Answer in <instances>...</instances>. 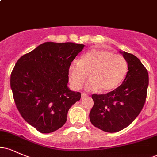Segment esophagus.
<instances>
[{
    "mask_svg": "<svg viewBox=\"0 0 157 157\" xmlns=\"http://www.w3.org/2000/svg\"><path fill=\"white\" fill-rule=\"evenodd\" d=\"M88 96V94L86 93V92H82V94H81V97H82V98H83V97Z\"/></svg>",
    "mask_w": 157,
    "mask_h": 157,
    "instance_id": "1",
    "label": "esophagus"
}]
</instances>
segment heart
I'll use <instances>...</instances> for the list:
<instances>
[{"instance_id":"b5f03b06","label":"heart","mask_w":157,"mask_h":157,"mask_svg":"<svg viewBox=\"0 0 157 157\" xmlns=\"http://www.w3.org/2000/svg\"><path fill=\"white\" fill-rule=\"evenodd\" d=\"M128 72V63L123 56L105 49H91L74 60L68 66V79L75 89H80L88 76L91 78L86 88L91 91L100 89L109 92L117 88Z\"/></svg>"}]
</instances>
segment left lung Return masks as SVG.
<instances>
[{"mask_svg":"<svg viewBox=\"0 0 157 157\" xmlns=\"http://www.w3.org/2000/svg\"><path fill=\"white\" fill-rule=\"evenodd\" d=\"M128 63V72L123 82L112 91L92 94L94 105L90 121L105 132L114 133L132 122L145 105L148 86V73L136 56L120 52Z\"/></svg>","mask_w":157,"mask_h":157,"instance_id":"8db88e82","label":"left lung"}]
</instances>
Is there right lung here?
I'll list each match as a JSON object with an SVG mask.
<instances>
[{
	"label": "right lung",
	"mask_w": 157,
	"mask_h": 157,
	"mask_svg": "<svg viewBox=\"0 0 157 157\" xmlns=\"http://www.w3.org/2000/svg\"><path fill=\"white\" fill-rule=\"evenodd\" d=\"M84 45L46 42L23 55L11 73L16 107L26 121L43 134L66 123L68 110L80 100L68 88V66Z\"/></svg>",
	"instance_id": "add662e5"
}]
</instances>
